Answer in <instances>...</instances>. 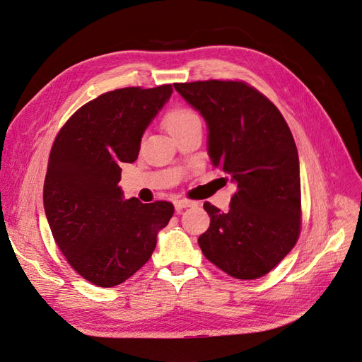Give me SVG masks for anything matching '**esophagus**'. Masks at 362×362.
<instances>
[{"instance_id": "esophagus-1", "label": "esophagus", "mask_w": 362, "mask_h": 362, "mask_svg": "<svg viewBox=\"0 0 362 362\" xmlns=\"http://www.w3.org/2000/svg\"><path fill=\"white\" fill-rule=\"evenodd\" d=\"M173 205H175V210H177L178 213H181L184 208H189V206H193V205H196V202H193V201H189V199H177L173 202Z\"/></svg>"}]
</instances>
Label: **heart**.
<instances>
[{"label": "heart", "instance_id": "b5f03b06", "mask_svg": "<svg viewBox=\"0 0 362 362\" xmlns=\"http://www.w3.org/2000/svg\"><path fill=\"white\" fill-rule=\"evenodd\" d=\"M201 119L196 115L193 110L187 107H175L164 117V125H166L169 133L173 136L180 133V131L193 127V125H199Z\"/></svg>", "mask_w": 362, "mask_h": 362}]
</instances>
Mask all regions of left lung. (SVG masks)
Here are the masks:
<instances>
[{
	"instance_id": "left-lung-1",
	"label": "left lung",
	"mask_w": 362,
	"mask_h": 362,
	"mask_svg": "<svg viewBox=\"0 0 362 362\" xmlns=\"http://www.w3.org/2000/svg\"><path fill=\"white\" fill-rule=\"evenodd\" d=\"M205 119L208 156L237 185L229 211L205 202L202 254L237 279L267 275L300 233V172L291 131L267 98L243 81L173 84Z\"/></svg>"
}]
</instances>
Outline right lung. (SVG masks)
Segmentation results:
<instances>
[{"mask_svg": "<svg viewBox=\"0 0 362 362\" xmlns=\"http://www.w3.org/2000/svg\"><path fill=\"white\" fill-rule=\"evenodd\" d=\"M172 84L125 87L84 104L63 125L49 154L43 206L54 240L72 269L98 287H115L151 258L170 202L125 199L120 163L137 160L149 124Z\"/></svg>", "mask_w": 362, "mask_h": 362, "instance_id": "1", "label": "right lung"}]
</instances>
